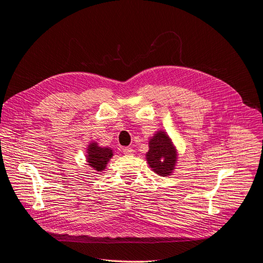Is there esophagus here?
Returning <instances> with one entry per match:
<instances>
[{
  "label": "esophagus",
  "mask_w": 263,
  "mask_h": 263,
  "mask_svg": "<svg viewBox=\"0 0 263 263\" xmlns=\"http://www.w3.org/2000/svg\"><path fill=\"white\" fill-rule=\"evenodd\" d=\"M122 151H123V153L125 155H132L133 154V149L131 147H124Z\"/></svg>",
  "instance_id": "esophagus-1"
}]
</instances>
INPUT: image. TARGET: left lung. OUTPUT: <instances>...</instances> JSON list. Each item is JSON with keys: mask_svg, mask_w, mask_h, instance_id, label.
I'll list each match as a JSON object with an SVG mask.
<instances>
[{"mask_svg": "<svg viewBox=\"0 0 263 263\" xmlns=\"http://www.w3.org/2000/svg\"><path fill=\"white\" fill-rule=\"evenodd\" d=\"M148 148L145 157L152 171L160 177L171 176L176 168L178 152L167 132L156 131L148 141Z\"/></svg>", "mask_w": 263, "mask_h": 263, "instance_id": "left-lung-1", "label": "left lung"}]
</instances>
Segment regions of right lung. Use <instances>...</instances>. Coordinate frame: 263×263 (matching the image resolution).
<instances>
[{
	"instance_id": "add662e5",
	"label": "right lung",
	"mask_w": 263,
	"mask_h": 263,
	"mask_svg": "<svg viewBox=\"0 0 263 263\" xmlns=\"http://www.w3.org/2000/svg\"><path fill=\"white\" fill-rule=\"evenodd\" d=\"M86 162L91 169L96 172H103L106 169L109 160L112 158V149L106 146H99L95 141H91L86 148Z\"/></svg>"
}]
</instances>
